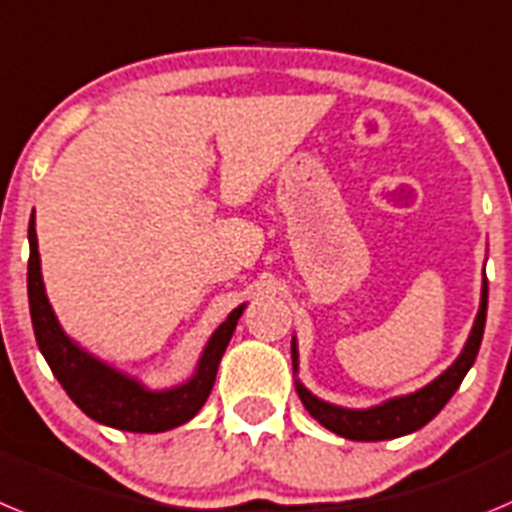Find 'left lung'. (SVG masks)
Masks as SVG:
<instances>
[{
	"mask_svg": "<svg viewBox=\"0 0 512 512\" xmlns=\"http://www.w3.org/2000/svg\"><path fill=\"white\" fill-rule=\"evenodd\" d=\"M485 319H487V278H482V296H480V311L474 319L472 331L467 336V344L459 352V357L441 372L436 380L423 385L421 390L408 395H398V398L382 400L380 405H370V408H344V405L326 403V400L316 398L311 390L296 380V393L301 403L306 405V411L311 413L316 421L324 428L334 431V434L344 436L352 441H388L398 439V436L413 434L418 428L426 426L436 413L449 403V398L457 393L462 385L464 375L469 367L474 365L477 352H480L482 334H485ZM290 357H293V375L298 372V344L296 336L290 342Z\"/></svg>",
	"mask_w": 512,
	"mask_h": 512,
	"instance_id": "1",
	"label": "left lung"
}]
</instances>
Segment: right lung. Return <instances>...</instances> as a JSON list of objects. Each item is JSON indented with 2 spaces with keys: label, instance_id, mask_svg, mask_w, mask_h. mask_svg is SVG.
<instances>
[{
  "label": "right lung",
  "instance_id": "1",
  "mask_svg": "<svg viewBox=\"0 0 512 512\" xmlns=\"http://www.w3.org/2000/svg\"><path fill=\"white\" fill-rule=\"evenodd\" d=\"M27 239H30L27 298H30L32 329H35V339H38L45 362L58 377L68 398L94 421L119 428V431H135V434H160V431L191 421L214 388L216 370H219V362L227 352L234 326L245 311V303L234 308L227 321L219 324V329L209 336L196 372L186 382H181L176 388L150 390L137 377L124 375L122 370L86 352L81 344L73 342L71 336L63 331L48 301L43 273H40L35 211H32Z\"/></svg>",
  "mask_w": 512,
  "mask_h": 512
}]
</instances>
